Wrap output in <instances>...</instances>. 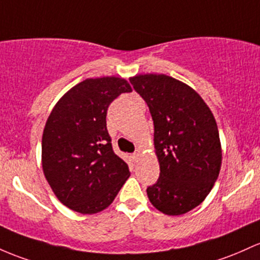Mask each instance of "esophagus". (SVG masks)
Segmentation results:
<instances>
[{
    "label": "esophagus",
    "instance_id": "esophagus-1",
    "mask_svg": "<svg viewBox=\"0 0 260 260\" xmlns=\"http://www.w3.org/2000/svg\"><path fill=\"white\" fill-rule=\"evenodd\" d=\"M141 156H142V149H141V148H138V149H137L136 152L133 153V160L138 161V159L141 158Z\"/></svg>",
    "mask_w": 260,
    "mask_h": 260
}]
</instances>
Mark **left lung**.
<instances>
[{
    "mask_svg": "<svg viewBox=\"0 0 260 260\" xmlns=\"http://www.w3.org/2000/svg\"><path fill=\"white\" fill-rule=\"evenodd\" d=\"M129 81L147 102L154 122L160 174L147 189L148 199L164 215H184L206 199L221 170L215 117L201 96L180 80L141 74Z\"/></svg>",
    "mask_w": 260,
    "mask_h": 260,
    "instance_id": "8db88e82",
    "label": "left lung"
}]
</instances>
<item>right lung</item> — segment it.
<instances>
[{"instance_id":"add662e5","label":"right lung","mask_w":260,"mask_h":260,"mask_svg":"<svg viewBox=\"0 0 260 260\" xmlns=\"http://www.w3.org/2000/svg\"><path fill=\"white\" fill-rule=\"evenodd\" d=\"M131 91L123 78L86 79L51 110L43 131V173L56 199L70 210L101 212L129 178L127 162L112 149L106 115L117 96Z\"/></svg>"}]
</instances>
